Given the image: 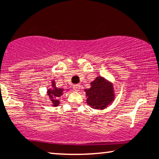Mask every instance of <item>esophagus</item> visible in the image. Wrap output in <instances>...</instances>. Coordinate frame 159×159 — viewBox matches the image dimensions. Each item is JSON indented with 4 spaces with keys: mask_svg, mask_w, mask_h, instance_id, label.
<instances>
[{
    "mask_svg": "<svg viewBox=\"0 0 159 159\" xmlns=\"http://www.w3.org/2000/svg\"><path fill=\"white\" fill-rule=\"evenodd\" d=\"M73 89H74L75 91L78 92V91H79L80 89H81V85H80V84H74L73 85Z\"/></svg>",
    "mask_w": 159,
    "mask_h": 159,
    "instance_id": "1",
    "label": "esophagus"
}]
</instances>
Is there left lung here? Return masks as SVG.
<instances>
[{"instance_id":"obj_1","label":"left lung","mask_w":159,"mask_h":159,"mask_svg":"<svg viewBox=\"0 0 159 159\" xmlns=\"http://www.w3.org/2000/svg\"><path fill=\"white\" fill-rule=\"evenodd\" d=\"M87 103L92 108L103 110L114 102V85L102 76H98L90 83V87L85 89Z\"/></svg>"}]
</instances>
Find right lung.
Instances as JSON below:
<instances>
[{"label": "right lung", "instance_id": "1", "mask_svg": "<svg viewBox=\"0 0 159 159\" xmlns=\"http://www.w3.org/2000/svg\"><path fill=\"white\" fill-rule=\"evenodd\" d=\"M52 88L47 90V95L49 96L52 106H58L60 104L59 98L63 94L64 89L57 88L55 85V81L53 80L52 81Z\"/></svg>", "mask_w": 159, "mask_h": 159}]
</instances>
